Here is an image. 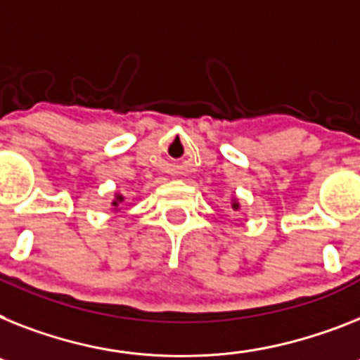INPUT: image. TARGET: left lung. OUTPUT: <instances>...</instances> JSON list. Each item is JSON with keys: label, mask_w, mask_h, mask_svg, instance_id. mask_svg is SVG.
<instances>
[{"label": "left lung", "mask_w": 360, "mask_h": 360, "mask_svg": "<svg viewBox=\"0 0 360 360\" xmlns=\"http://www.w3.org/2000/svg\"><path fill=\"white\" fill-rule=\"evenodd\" d=\"M231 207H233V210H236V212H237V210H239V202H237V200L231 202Z\"/></svg>", "instance_id": "obj_1"}]
</instances>
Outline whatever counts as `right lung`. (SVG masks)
Segmentation results:
<instances>
[{"mask_svg":"<svg viewBox=\"0 0 360 360\" xmlns=\"http://www.w3.org/2000/svg\"><path fill=\"white\" fill-rule=\"evenodd\" d=\"M123 200H124L123 195H120V193H117V195H115V198H114V202H112V206H114V210H115V207H117V206H120V204H121V202H123Z\"/></svg>","mask_w":360,"mask_h":360,"instance_id":"right-lung-1","label":"right lung"}]
</instances>
